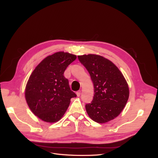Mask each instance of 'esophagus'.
Wrapping results in <instances>:
<instances>
[{"label": "esophagus", "mask_w": 158, "mask_h": 158, "mask_svg": "<svg viewBox=\"0 0 158 158\" xmlns=\"http://www.w3.org/2000/svg\"><path fill=\"white\" fill-rule=\"evenodd\" d=\"M76 95L77 97H79L81 95V91H78V92H77Z\"/></svg>", "instance_id": "obj_1"}]
</instances>
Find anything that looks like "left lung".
<instances>
[{
  "mask_svg": "<svg viewBox=\"0 0 158 158\" xmlns=\"http://www.w3.org/2000/svg\"><path fill=\"white\" fill-rule=\"evenodd\" d=\"M94 83V95L85 106L89 117L97 123H106L120 114L128 101L129 89L123 74L114 63L96 54L78 56Z\"/></svg>",
  "mask_w": 158,
  "mask_h": 158,
  "instance_id": "left-lung-1",
  "label": "left lung"
}]
</instances>
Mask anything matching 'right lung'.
<instances>
[{
  "label": "right lung",
  "instance_id": "obj_1",
  "mask_svg": "<svg viewBox=\"0 0 158 158\" xmlns=\"http://www.w3.org/2000/svg\"><path fill=\"white\" fill-rule=\"evenodd\" d=\"M76 57L68 52H56L41 61L30 76L25 97L31 111L43 121H59L70 99L77 96L64 76V70Z\"/></svg>",
  "mask_w": 158,
  "mask_h": 158
}]
</instances>
